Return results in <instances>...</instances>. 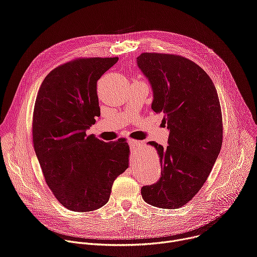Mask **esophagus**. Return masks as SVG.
<instances>
[{
  "label": "esophagus",
  "mask_w": 257,
  "mask_h": 257,
  "mask_svg": "<svg viewBox=\"0 0 257 257\" xmlns=\"http://www.w3.org/2000/svg\"><path fill=\"white\" fill-rule=\"evenodd\" d=\"M129 144H130V148L133 152H140V149H141V142L140 141H137V140H129Z\"/></svg>",
  "instance_id": "1"
}]
</instances>
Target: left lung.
Segmentation results:
<instances>
[{"label":"left lung","instance_id":"1","mask_svg":"<svg viewBox=\"0 0 257 257\" xmlns=\"http://www.w3.org/2000/svg\"><path fill=\"white\" fill-rule=\"evenodd\" d=\"M137 65L152 85V108L170 130L167 148L148 142L159 154L162 177L141 195L151 205L179 208L201 189L221 152V104L210 77L189 59L143 53Z\"/></svg>","mask_w":257,"mask_h":257}]
</instances>
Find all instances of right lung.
Segmentation results:
<instances>
[{
	"mask_svg": "<svg viewBox=\"0 0 257 257\" xmlns=\"http://www.w3.org/2000/svg\"><path fill=\"white\" fill-rule=\"evenodd\" d=\"M119 58H79L52 70L33 109L32 140L48 186L72 211H91L109 199L129 167L125 138L104 142L86 134L100 116L96 82Z\"/></svg>",
	"mask_w": 257,
	"mask_h": 257,
	"instance_id": "add662e5",
	"label": "right lung"
}]
</instances>
